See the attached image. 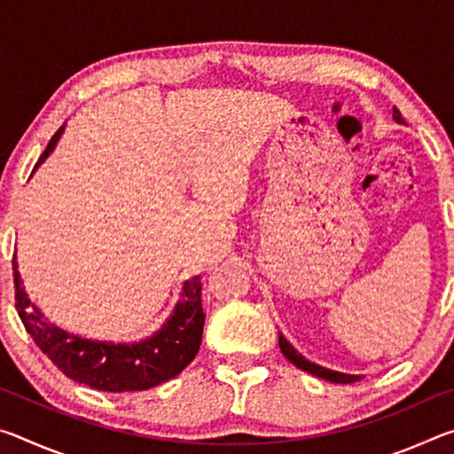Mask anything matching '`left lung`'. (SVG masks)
<instances>
[{"label": "left lung", "mask_w": 454, "mask_h": 454, "mask_svg": "<svg viewBox=\"0 0 454 454\" xmlns=\"http://www.w3.org/2000/svg\"><path fill=\"white\" fill-rule=\"evenodd\" d=\"M393 120L396 121V124H406L404 118L401 116V112L396 110V107H393ZM278 344H280V350L282 355L286 356L292 364L301 368V371L304 372H310L314 376H318V379H325V380H330V382H336V384H350V382H356L363 379V374H347V372H338V371H330V368H325L320 366L317 363H310L309 358H304L301 352H298L292 344L286 340V336L278 334Z\"/></svg>", "instance_id": "obj_1"}]
</instances>
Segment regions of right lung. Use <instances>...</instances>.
Listing matches in <instances>:
<instances>
[{
	"label": "right lung",
	"instance_id": "1",
	"mask_svg": "<svg viewBox=\"0 0 454 454\" xmlns=\"http://www.w3.org/2000/svg\"><path fill=\"white\" fill-rule=\"evenodd\" d=\"M66 124L61 126L37 160L34 172L56 150ZM15 309L29 336L43 355L72 380L106 393L148 390L178 376L200 350L206 314L202 310V278L184 282L180 301L166 322L152 336L137 342H110L67 333L48 320L27 296L13 256Z\"/></svg>",
	"mask_w": 454,
	"mask_h": 454
}]
</instances>
